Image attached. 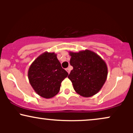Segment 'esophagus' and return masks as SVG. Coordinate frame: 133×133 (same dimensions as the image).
I'll return each mask as SVG.
<instances>
[{
	"label": "esophagus",
	"instance_id": "esophagus-1",
	"mask_svg": "<svg viewBox=\"0 0 133 133\" xmlns=\"http://www.w3.org/2000/svg\"><path fill=\"white\" fill-rule=\"evenodd\" d=\"M65 70H66V71L68 72L69 73H69H70V71H71V68H67L66 69H65Z\"/></svg>",
	"mask_w": 133,
	"mask_h": 133
}]
</instances>
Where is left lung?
I'll return each instance as SVG.
<instances>
[{
  "instance_id": "left-lung-1",
  "label": "left lung",
  "mask_w": 133,
  "mask_h": 133,
  "mask_svg": "<svg viewBox=\"0 0 133 133\" xmlns=\"http://www.w3.org/2000/svg\"><path fill=\"white\" fill-rule=\"evenodd\" d=\"M73 69L68 76L74 89L83 97H89L100 91L106 82L108 68L104 61L89 50L69 52Z\"/></svg>"
}]
</instances>
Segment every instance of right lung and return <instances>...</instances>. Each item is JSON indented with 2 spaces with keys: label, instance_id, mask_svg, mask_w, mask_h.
I'll use <instances>...</instances> for the list:
<instances>
[{
  "label": "right lung",
  "instance_id": "1",
  "mask_svg": "<svg viewBox=\"0 0 133 133\" xmlns=\"http://www.w3.org/2000/svg\"><path fill=\"white\" fill-rule=\"evenodd\" d=\"M68 76L54 52H45L40 55L28 71L29 81L35 92L46 99L59 92L61 84Z\"/></svg>",
  "mask_w": 133,
  "mask_h": 133
}]
</instances>
